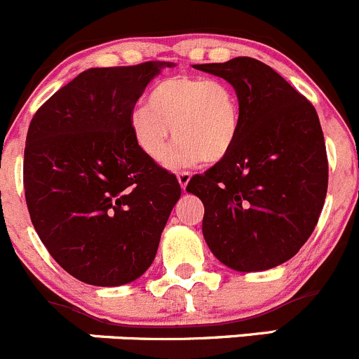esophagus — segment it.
I'll list each match as a JSON object with an SVG mask.
<instances>
[{"label":"esophagus","mask_w":359,"mask_h":359,"mask_svg":"<svg viewBox=\"0 0 359 359\" xmlns=\"http://www.w3.org/2000/svg\"><path fill=\"white\" fill-rule=\"evenodd\" d=\"M190 178H191V175L188 171H183V172H178V183H180V187L183 188H187V184H188V181H190Z\"/></svg>","instance_id":"34e87169"}]
</instances>
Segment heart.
Here are the masks:
<instances>
[{"mask_svg":"<svg viewBox=\"0 0 359 359\" xmlns=\"http://www.w3.org/2000/svg\"><path fill=\"white\" fill-rule=\"evenodd\" d=\"M129 127L137 148L151 161L164 158L172 129L178 141L168 155V165L216 164L239 137V97L226 81L178 74L158 81L148 104L134 106Z\"/></svg>","mask_w":359,"mask_h":359,"instance_id":"1","label":"heart"}]
</instances>
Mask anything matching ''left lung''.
I'll list each match as a JSON object with an SVG mask.
<instances>
[{"instance_id":"left-lung-1","label":"left lung","mask_w":359,"mask_h":359,"mask_svg":"<svg viewBox=\"0 0 359 359\" xmlns=\"http://www.w3.org/2000/svg\"><path fill=\"white\" fill-rule=\"evenodd\" d=\"M194 67L229 81L241 104L236 147L187 184L204 204L205 243L233 271L278 267L299 253L325 204L328 158L318 113L257 59Z\"/></svg>"}]
</instances>
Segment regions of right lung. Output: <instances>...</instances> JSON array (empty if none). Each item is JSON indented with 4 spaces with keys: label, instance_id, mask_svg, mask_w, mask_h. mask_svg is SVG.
<instances>
[{
    "label": "right lung",
    "instance_id": "1",
    "mask_svg": "<svg viewBox=\"0 0 359 359\" xmlns=\"http://www.w3.org/2000/svg\"><path fill=\"white\" fill-rule=\"evenodd\" d=\"M172 62L92 67L59 88L29 123L24 190L31 222L78 281H136L157 255L181 188L137 148L129 115Z\"/></svg>",
    "mask_w": 359,
    "mask_h": 359
}]
</instances>
